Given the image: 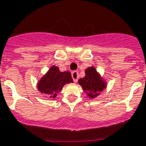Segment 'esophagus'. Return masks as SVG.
I'll use <instances>...</instances> for the list:
<instances>
[{"label":"esophagus","mask_w":146,"mask_h":146,"mask_svg":"<svg viewBox=\"0 0 146 146\" xmlns=\"http://www.w3.org/2000/svg\"><path fill=\"white\" fill-rule=\"evenodd\" d=\"M72 77H73V81L75 82V83H76L77 82V80H78V72L77 71H73V73H72Z\"/></svg>","instance_id":"34e87169"}]
</instances>
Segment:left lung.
I'll use <instances>...</instances> for the list:
<instances>
[{
    "mask_svg": "<svg viewBox=\"0 0 146 146\" xmlns=\"http://www.w3.org/2000/svg\"><path fill=\"white\" fill-rule=\"evenodd\" d=\"M79 84L90 99H94L107 87V81L98 73L94 66L85 70V76L79 79Z\"/></svg>",
    "mask_w": 146,
    "mask_h": 146,
    "instance_id": "1",
    "label": "left lung"
}]
</instances>
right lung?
Segmentation results:
<instances>
[{
    "instance_id": "obj_1",
    "label": "right lung",
    "mask_w": 146,
    "mask_h": 146,
    "mask_svg": "<svg viewBox=\"0 0 146 146\" xmlns=\"http://www.w3.org/2000/svg\"><path fill=\"white\" fill-rule=\"evenodd\" d=\"M70 83H73L70 72H61L58 66L52 65L38 81L37 89L40 93L48 95L50 98H56L62 87Z\"/></svg>"
}]
</instances>
